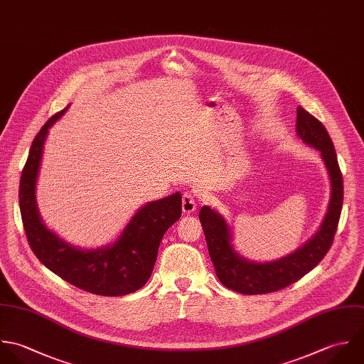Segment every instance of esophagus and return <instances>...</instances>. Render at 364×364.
Masks as SVG:
<instances>
[{
    "mask_svg": "<svg viewBox=\"0 0 364 364\" xmlns=\"http://www.w3.org/2000/svg\"><path fill=\"white\" fill-rule=\"evenodd\" d=\"M181 208L184 214H193L197 210V201L193 193H184L183 201H181Z\"/></svg>",
    "mask_w": 364,
    "mask_h": 364,
    "instance_id": "esophagus-1",
    "label": "esophagus"
}]
</instances>
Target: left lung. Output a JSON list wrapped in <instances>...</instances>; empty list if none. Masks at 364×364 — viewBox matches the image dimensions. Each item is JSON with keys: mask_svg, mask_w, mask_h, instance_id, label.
<instances>
[{"mask_svg": "<svg viewBox=\"0 0 364 364\" xmlns=\"http://www.w3.org/2000/svg\"><path fill=\"white\" fill-rule=\"evenodd\" d=\"M298 138L321 153L331 183L326 214L316 232L298 249L272 262H255L243 257L233 245V232L228 220L208 205L200 211L210 257L219 282L230 290L255 295L282 290L309 273L328 253L341 218L343 180L335 146L325 127L302 107L296 108Z\"/></svg>", "mask_w": 364, "mask_h": 364, "instance_id": "1", "label": "left lung"}]
</instances>
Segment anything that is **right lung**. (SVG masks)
<instances>
[{
	"instance_id": "right-lung-1",
	"label": "right lung",
	"mask_w": 364,
	"mask_h": 364,
	"mask_svg": "<svg viewBox=\"0 0 364 364\" xmlns=\"http://www.w3.org/2000/svg\"><path fill=\"white\" fill-rule=\"evenodd\" d=\"M70 105L53 115L33 139L19 181L23 229L36 257L55 274L81 290L119 296L135 292L149 280L164 232L181 217V194L146 203L121 235L107 246H74L49 229L39 214L36 181L49 129Z\"/></svg>"
}]
</instances>
